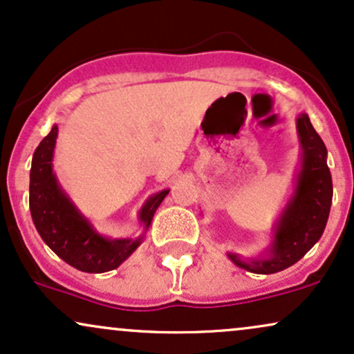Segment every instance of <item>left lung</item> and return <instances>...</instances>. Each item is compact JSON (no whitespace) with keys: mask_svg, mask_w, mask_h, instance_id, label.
<instances>
[{"mask_svg":"<svg viewBox=\"0 0 354 354\" xmlns=\"http://www.w3.org/2000/svg\"><path fill=\"white\" fill-rule=\"evenodd\" d=\"M297 131L301 144V169L293 197L277 222L268 255L245 261L235 253H228V259L236 267L248 272L270 275L292 267L325 232L333 198V182L326 164L328 152L306 114L298 115Z\"/></svg>","mask_w":354,"mask_h":354,"instance_id":"1","label":"left lung"}]
</instances>
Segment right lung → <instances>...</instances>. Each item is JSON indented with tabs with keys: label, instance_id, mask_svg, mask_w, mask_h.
I'll return each instance as SVG.
<instances>
[{
	"label": "right lung",
	"instance_id": "right-lung-1",
	"mask_svg": "<svg viewBox=\"0 0 354 354\" xmlns=\"http://www.w3.org/2000/svg\"><path fill=\"white\" fill-rule=\"evenodd\" d=\"M57 126L37 145L29 176V210L37 234L51 250L71 267L86 273H104L118 268L142 242L139 239L111 240L99 235L62 192L53 172V153ZM169 190L152 195L139 212L145 230Z\"/></svg>",
	"mask_w": 354,
	"mask_h": 354
}]
</instances>
